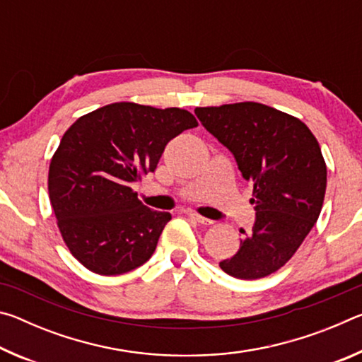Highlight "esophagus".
Wrapping results in <instances>:
<instances>
[{"instance_id": "obj_1", "label": "esophagus", "mask_w": 362, "mask_h": 362, "mask_svg": "<svg viewBox=\"0 0 362 362\" xmlns=\"http://www.w3.org/2000/svg\"><path fill=\"white\" fill-rule=\"evenodd\" d=\"M187 216H188L189 220H193V222H198L201 225H211V223H214L212 220L206 218L203 216H199V214H196V212H187Z\"/></svg>"}]
</instances>
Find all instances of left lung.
Segmentation results:
<instances>
[{
  "mask_svg": "<svg viewBox=\"0 0 362 362\" xmlns=\"http://www.w3.org/2000/svg\"><path fill=\"white\" fill-rule=\"evenodd\" d=\"M201 124L252 182L255 222L220 262L238 279L265 278L296 254L321 214L327 169L316 137L293 116L257 102L196 108Z\"/></svg>",
  "mask_w": 362,
  "mask_h": 362,
  "instance_id": "1",
  "label": "left lung"
}]
</instances>
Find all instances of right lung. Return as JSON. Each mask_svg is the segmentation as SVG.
I'll list each match as a JSON object with an SVG mask.
<instances>
[{
	"mask_svg": "<svg viewBox=\"0 0 362 362\" xmlns=\"http://www.w3.org/2000/svg\"><path fill=\"white\" fill-rule=\"evenodd\" d=\"M198 126L182 108L110 103L64 134L49 166V199L78 262L103 276L137 268L155 252L169 212L142 204L132 185L155 173L166 145Z\"/></svg>",
	"mask_w": 362,
	"mask_h": 362,
	"instance_id": "obj_1",
	"label": "right lung"
}]
</instances>
